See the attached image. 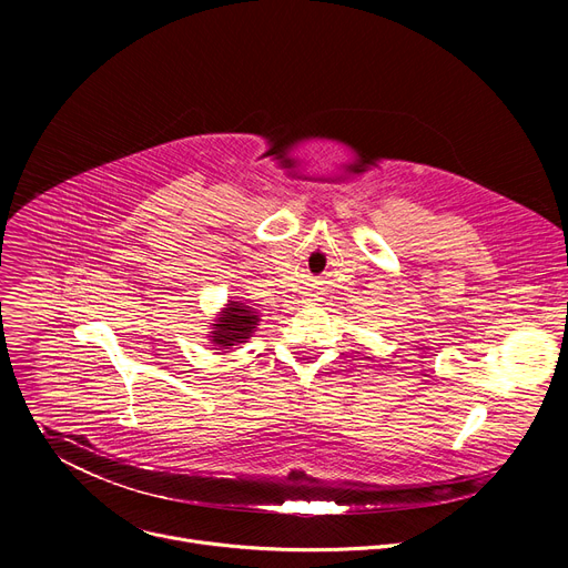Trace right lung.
Instances as JSON below:
<instances>
[{"label":"right lung","mask_w":568,"mask_h":568,"mask_svg":"<svg viewBox=\"0 0 568 568\" xmlns=\"http://www.w3.org/2000/svg\"><path fill=\"white\" fill-rule=\"evenodd\" d=\"M258 314L254 312V307L231 301L229 307L217 316V323H213V333H211V342L220 348H229L235 344H242L245 339H250V335L254 333V328L258 326Z\"/></svg>","instance_id":"obj_1"}]
</instances>
